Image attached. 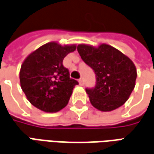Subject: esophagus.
Wrapping results in <instances>:
<instances>
[{
    "instance_id": "esophagus-1",
    "label": "esophagus",
    "mask_w": 154,
    "mask_h": 154,
    "mask_svg": "<svg viewBox=\"0 0 154 154\" xmlns=\"http://www.w3.org/2000/svg\"><path fill=\"white\" fill-rule=\"evenodd\" d=\"M79 85H81V86H83V85H84V81H83V79H82V78H80V79H79Z\"/></svg>"
}]
</instances>
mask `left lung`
<instances>
[{
	"mask_svg": "<svg viewBox=\"0 0 154 154\" xmlns=\"http://www.w3.org/2000/svg\"><path fill=\"white\" fill-rule=\"evenodd\" d=\"M81 59L96 76L94 89H86L91 105L100 111H111L125 104L135 87L137 69L132 59L114 47L79 44Z\"/></svg>",
	"mask_w": 154,
	"mask_h": 154,
	"instance_id": "8db88e82",
	"label": "left lung"
}]
</instances>
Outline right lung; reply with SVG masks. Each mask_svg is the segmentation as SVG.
<instances>
[{"instance_id": "right-lung-1", "label": "right lung", "mask_w": 154, "mask_h": 154, "mask_svg": "<svg viewBox=\"0 0 154 154\" xmlns=\"http://www.w3.org/2000/svg\"><path fill=\"white\" fill-rule=\"evenodd\" d=\"M76 44L50 42L38 48L23 61L20 73L22 91L32 106L44 112H57L69 103L78 81L69 78L63 60Z\"/></svg>"}]
</instances>
